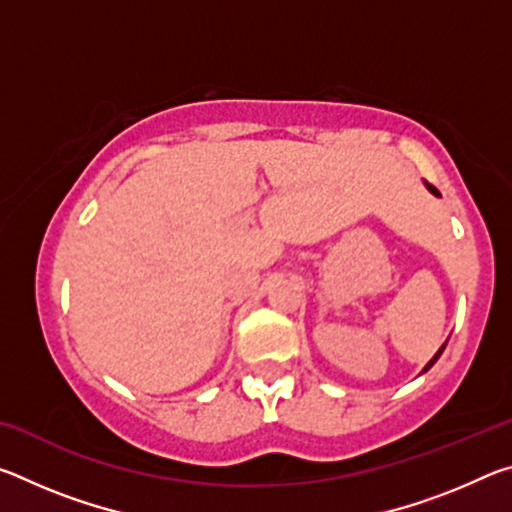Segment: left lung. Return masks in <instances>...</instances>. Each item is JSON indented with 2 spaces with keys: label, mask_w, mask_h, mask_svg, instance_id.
<instances>
[{
  "label": "left lung",
  "mask_w": 512,
  "mask_h": 512,
  "mask_svg": "<svg viewBox=\"0 0 512 512\" xmlns=\"http://www.w3.org/2000/svg\"><path fill=\"white\" fill-rule=\"evenodd\" d=\"M424 187H427V189H429V192H431L433 196H440V192H438V189H436V187H433V185H429V183H427V180H424ZM447 341H449V339H447ZM447 341H445L443 345H440V348H438V352H436V354H433V357H431V361L427 363V366H424V368H422V372H427V370H429V368L433 366V363H436V361L440 359V354H443V350H445V345H447Z\"/></svg>",
  "instance_id": "obj_1"
}]
</instances>
